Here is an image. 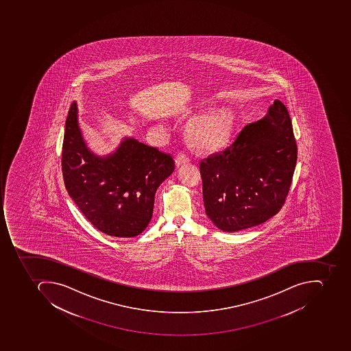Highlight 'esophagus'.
Listing matches in <instances>:
<instances>
[{
	"mask_svg": "<svg viewBox=\"0 0 351 351\" xmlns=\"http://www.w3.org/2000/svg\"><path fill=\"white\" fill-rule=\"evenodd\" d=\"M176 165L179 167V165H186V163H189L190 158L186 156L184 152H180V154H177L176 156Z\"/></svg>",
	"mask_w": 351,
	"mask_h": 351,
	"instance_id": "esophagus-1",
	"label": "esophagus"
}]
</instances>
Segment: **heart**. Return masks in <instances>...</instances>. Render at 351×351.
<instances>
[{
    "mask_svg": "<svg viewBox=\"0 0 351 351\" xmlns=\"http://www.w3.org/2000/svg\"><path fill=\"white\" fill-rule=\"evenodd\" d=\"M233 127L229 112L207 114L190 123L189 135L194 144L201 148H217L228 142Z\"/></svg>",
    "mask_w": 351,
    "mask_h": 351,
    "instance_id": "heart-1",
    "label": "heart"
}]
</instances>
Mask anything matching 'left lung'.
I'll use <instances>...</instances> for the list:
<instances>
[{
	"label": "left lung",
	"mask_w": 351,
	"mask_h": 351,
	"mask_svg": "<svg viewBox=\"0 0 351 351\" xmlns=\"http://www.w3.org/2000/svg\"><path fill=\"white\" fill-rule=\"evenodd\" d=\"M298 147L288 110L275 99L221 154L199 163L205 213L224 232L263 223L279 212L291 186Z\"/></svg>",
	"instance_id": "left-lung-1"
}]
</instances>
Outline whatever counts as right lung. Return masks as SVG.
<instances>
[{"instance_id":"right-lung-1","label":"right lung","mask_w":351,"mask_h":351,"mask_svg":"<svg viewBox=\"0 0 351 351\" xmlns=\"http://www.w3.org/2000/svg\"><path fill=\"white\" fill-rule=\"evenodd\" d=\"M174 167L171 154L134 137H123L112 154L97 156L82 136L77 104L71 105L63 139V179L75 204L99 231L116 237L142 233L152 220L154 194Z\"/></svg>"}]
</instances>
